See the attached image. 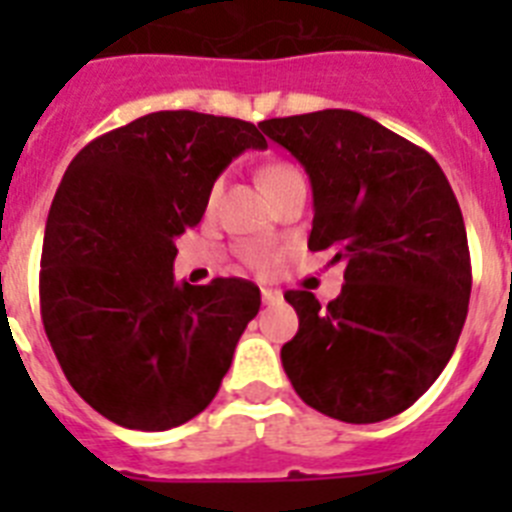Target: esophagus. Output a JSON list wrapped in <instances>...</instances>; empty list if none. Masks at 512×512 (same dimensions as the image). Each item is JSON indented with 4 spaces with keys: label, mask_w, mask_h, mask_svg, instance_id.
Instances as JSON below:
<instances>
[{
    "label": "esophagus",
    "mask_w": 512,
    "mask_h": 512,
    "mask_svg": "<svg viewBox=\"0 0 512 512\" xmlns=\"http://www.w3.org/2000/svg\"><path fill=\"white\" fill-rule=\"evenodd\" d=\"M261 297H264V305H282L284 302V295L279 292V289H261Z\"/></svg>",
    "instance_id": "1"
}]
</instances>
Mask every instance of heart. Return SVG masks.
Wrapping results in <instances>:
<instances>
[{"mask_svg": "<svg viewBox=\"0 0 512 512\" xmlns=\"http://www.w3.org/2000/svg\"><path fill=\"white\" fill-rule=\"evenodd\" d=\"M300 171L295 169L292 164H284V161H274V164H266L264 169H261L259 179H261V187L266 189V194H274L279 187H282L287 179H292V176H297ZM220 187H223V179H215V184L210 187V192H207V205H212L215 202V197L220 194Z\"/></svg>", "mask_w": 512, "mask_h": 512, "instance_id": "1", "label": "heart"}]
</instances>
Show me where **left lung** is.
Masks as SVG:
<instances>
[{
    "instance_id": "left-lung-1",
    "label": "left lung",
    "mask_w": 512,
    "mask_h": 512,
    "mask_svg": "<svg viewBox=\"0 0 512 512\" xmlns=\"http://www.w3.org/2000/svg\"><path fill=\"white\" fill-rule=\"evenodd\" d=\"M305 166L310 251L343 261V292L320 307L289 289L300 330L282 346L297 395L343 423L408 410L449 364L472 292L467 230L436 158L351 110L259 122Z\"/></svg>"
}]
</instances>
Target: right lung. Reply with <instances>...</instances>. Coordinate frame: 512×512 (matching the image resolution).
<instances>
[{"instance_id":"obj_1","label":"right lung","mask_w":512,"mask_h":512,"mask_svg":"<svg viewBox=\"0 0 512 512\" xmlns=\"http://www.w3.org/2000/svg\"><path fill=\"white\" fill-rule=\"evenodd\" d=\"M246 148L253 122L151 112L81 148L53 197L40 318L63 374L112 423L169 431L220 390L261 292L246 279L174 282L176 238Z\"/></svg>"}]
</instances>
